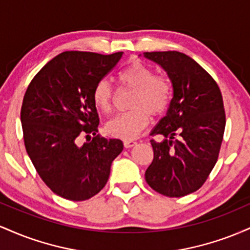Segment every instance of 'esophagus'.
<instances>
[{
    "label": "esophagus",
    "instance_id": "obj_1",
    "mask_svg": "<svg viewBox=\"0 0 250 250\" xmlns=\"http://www.w3.org/2000/svg\"><path fill=\"white\" fill-rule=\"evenodd\" d=\"M123 145H125V148H131L136 145V141H135V140H125V141H123Z\"/></svg>",
    "mask_w": 250,
    "mask_h": 250
}]
</instances>
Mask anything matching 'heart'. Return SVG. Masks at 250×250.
Instances as JSON below:
<instances>
[{
    "label": "heart",
    "mask_w": 250,
    "mask_h": 250,
    "mask_svg": "<svg viewBox=\"0 0 250 250\" xmlns=\"http://www.w3.org/2000/svg\"><path fill=\"white\" fill-rule=\"evenodd\" d=\"M122 87L133 89L130 107L117 114L105 125L109 135L131 140L148 125L149 114L157 116L167 110L173 95V83L165 74H154L148 64L141 61L130 62L117 73ZM93 101L97 109L109 111L113 105V89L107 80H100L93 89Z\"/></svg>",
    "instance_id": "obj_1"
}]
</instances>
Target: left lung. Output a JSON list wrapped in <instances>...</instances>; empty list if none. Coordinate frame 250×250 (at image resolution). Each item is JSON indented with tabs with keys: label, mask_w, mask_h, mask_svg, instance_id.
<instances>
[{
	"label": "left lung",
	"mask_w": 250,
	"mask_h": 250,
	"mask_svg": "<svg viewBox=\"0 0 250 250\" xmlns=\"http://www.w3.org/2000/svg\"><path fill=\"white\" fill-rule=\"evenodd\" d=\"M145 56L168 73L174 96L168 113L150 136L154 159L146 170L149 187L169 197L200 189L219 159L226 111L217 83L191 57L180 51H153Z\"/></svg>",
	"instance_id": "left-lung-1"
}]
</instances>
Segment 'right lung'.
Returning a JSON list of instances; mask_svg holds the SVG:
<instances>
[{"mask_svg":"<svg viewBox=\"0 0 250 250\" xmlns=\"http://www.w3.org/2000/svg\"><path fill=\"white\" fill-rule=\"evenodd\" d=\"M121 56L122 51H64L48 62L25 90L21 107L25 149L43 182L63 199L84 201L99 194L111 162L123 150L121 140L97 134L93 101L95 84ZM81 136L88 142L80 147Z\"/></svg>","mask_w":250,"mask_h":250,"instance_id":"obj_1","label":"right lung"}]
</instances>
